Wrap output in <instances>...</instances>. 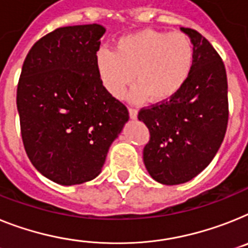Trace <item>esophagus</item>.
Listing matches in <instances>:
<instances>
[{
  "label": "esophagus",
  "mask_w": 248,
  "mask_h": 248,
  "mask_svg": "<svg viewBox=\"0 0 248 248\" xmlns=\"http://www.w3.org/2000/svg\"><path fill=\"white\" fill-rule=\"evenodd\" d=\"M128 112H130V117L132 118V120H136V118H137V109H136V108L130 107Z\"/></svg>",
  "instance_id": "34e87169"
}]
</instances>
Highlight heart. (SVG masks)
<instances>
[{
  "label": "heart",
  "mask_w": 248,
  "mask_h": 248,
  "mask_svg": "<svg viewBox=\"0 0 248 248\" xmlns=\"http://www.w3.org/2000/svg\"><path fill=\"white\" fill-rule=\"evenodd\" d=\"M194 46L183 32L141 30L121 37L116 51L101 49L97 69L108 92L122 97L128 85L134 102L161 103L172 98L188 80L194 64Z\"/></svg>",
  "instance_id": "1"
}]
</instances>
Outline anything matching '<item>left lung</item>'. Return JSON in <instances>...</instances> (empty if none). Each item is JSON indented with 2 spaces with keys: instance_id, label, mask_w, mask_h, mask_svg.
Masks as SVG:
<instances>
[{
  "instance_id": "8db88e82",
  "label": "left lung",
  "mask_w": 248,
  "mask_h": 248,
  "mask_svg": "<svg viewBox=\"0 0 248 248\" xmlns=\"http://www.w3.org/2000/svg\"><path fill=\"white\" fill-rule=\"evenodd\" d=\"M194 46L190 76L172 98L141 108L149 142L143 163L156 182H189L209 165L223 141L228 124V85L222 58L193 29L182 28Z\"/></svg>"
}]
</instances>
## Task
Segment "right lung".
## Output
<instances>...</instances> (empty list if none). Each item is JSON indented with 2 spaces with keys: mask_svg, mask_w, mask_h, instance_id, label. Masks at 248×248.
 Listing matches in <instances>:
<instances>
[{
  "mask_svg": "<svg viewBox=\"0 0 248 248\" xmlns=\"http://www.w3.org/2000/svg\"><path fill=\"white\" fill-rule=\"evenodd\" d=\"M105 32L97 24L59 28L32 45L22 65L16 103L25 151L58 184H82L98 175L130 118L97 69Z\"/></svg>",
  "mask_w": 248,
  "mask_h": 248,
  "instance_id": "right-lung-1",
  "label": "right lung"
}]
</instances>
